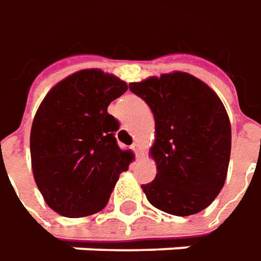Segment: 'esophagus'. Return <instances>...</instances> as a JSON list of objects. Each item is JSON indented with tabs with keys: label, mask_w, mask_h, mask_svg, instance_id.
I'll use <instances>...</instances> for the list:
<instances>
[{
	"label": "esophagus",
	"mask_w": 261,
	"mask_h": 261,
	"mask_svg": "<svg viewBox=\"0 0 261 261\" xmlns=\"http://www.w3.org/2000/svg\"><path fill=\"white\" fill-rule=\"evenodd\" d=\"M131 148L134 150V153H136V156H137V160L141 159V156H143V148L140 146V143H134V144L131 146Z\"/></svg>",
	"instance_id": "34e87169"
}]
</instances>
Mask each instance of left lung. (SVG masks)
<instances>
[{
  "label": "left lung",
  "mask_w": 261,
  "mask_h": 261,
  "mask_svg": "<svg viewBox=\"0 0 261 261\" xmlns=\"http://www.w3.org/2000/svg\"><path fill=\"white\" fill-rule=\"evenodd\" d=\"M154 117V143L148 156L158 173L141 185L160 211L188 217L218 196L227 179L231 124L215 91L191 73L175 70L131 82Z\"/></svg>",
  "instance_id": "left-lung-1"
}]
</instances>
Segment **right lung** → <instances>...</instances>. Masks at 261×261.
Masks as SVG:
<instances>
[{
  "label": "right lung",
  "instance_id": "obj_1",
  "mask_svg": "<svg viewBox=\"0 0 261 261\" xmlns=\"http://www.w3.org/2000/svg\"><path fill=\"white\" fill-rule=\"evenodd\" d=\"M128 85L101 69H82L50 89L30 133L32 169L44 202L59 215L81 218L110 201L128 169L130 150L118 147V122L108 105Z\"/></svg>",
  "mask_w": 261,
  "mask_h": 261
}]
</instances>
